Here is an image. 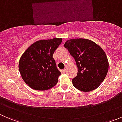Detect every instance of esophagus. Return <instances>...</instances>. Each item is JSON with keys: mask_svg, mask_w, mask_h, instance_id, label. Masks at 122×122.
Masks as SVG:
<instances>
[{"mask_svg": "<svg viewBox=\"0 0 122 122\" xmlns=\"http://www.w3.org/2000/svg\"><path fill=\"white\" fill-rule=\"evenodd\" d=\"M67 70V66H66V67H65V68L64 69V70H62V71H63L64 72H66Z\"/></svg>", "mask_w": 122, "mask_h": 122, "instance_id": "34e87169", "label": "esophagus"}]
</instances>
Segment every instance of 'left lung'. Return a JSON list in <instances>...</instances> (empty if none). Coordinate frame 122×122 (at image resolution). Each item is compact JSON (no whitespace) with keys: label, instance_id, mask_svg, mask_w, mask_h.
<instances>
[{"label":"left lung","instance_id":"obj_1","mask_svg":"<svg viewBox=\"0 0 122 122\" xmlns=\"http://www.w3.org/2000/svg\"><path fill=\"white\" fill-rule=\"evenodd\" d=\"M73 56L78 68L72 84L84 92L95 90L104 81L109 70V62L104 51L92 41L83 38L69 39L64 44Z\"/></svg>","mask_w":122,"mask_h":122}]
</instances>
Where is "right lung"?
<instances>
[{
	"label": "right lung",
	"instance_id": "right-lung-1",
	"mask_svg": "<svg viewBox=\"0 0 122 122\" xmlns=\"http://www.w3.org/2000/svg\"><path fill=\"white\" fill-rule=\"evenodd\" d=\"M61 42V38L38 41L22 54L19 62V72L30 88L46 90L56 84L61 72L52 55Z\"/></svg>",
	"mask_w": 122,
	"mask_h": 122
}]
</instances>
